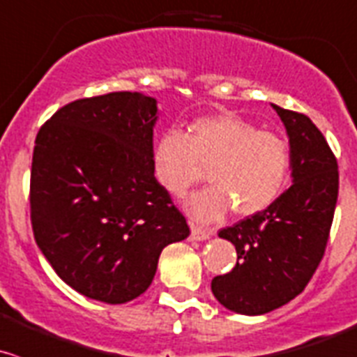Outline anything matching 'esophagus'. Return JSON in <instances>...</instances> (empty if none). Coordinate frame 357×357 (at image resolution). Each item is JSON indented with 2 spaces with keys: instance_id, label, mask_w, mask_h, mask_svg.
<instances>
[{
  "instance_id": "1",
  "label": "esophagus",
  "mask_w": 357,
  "mask_h": 357,
  "mask_svg": "<svg viewBox=\"0 0 357 357\" xmlns=\"http://www.w3.org/2000/svg\"><path fill=\"white\" fill-rule=\"evenodd\" d=\"M213 235V231L211 230H204V228L200 227H195V225H192V234H190V238L192 241H207V238Z\"/></svg>"
}]
</instances>
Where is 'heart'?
<instances>
[{
  "label": "heart",
  "instance_id": "1",
  "mask_svg": "<svg viewBox=\"0 0 357 357\" xmlns=\"http://www.w3.org/2000/svg\"><path fill=\"white\" fill-rule=\"evenodd\" d=\"M153 167L162 188L176 197L207 169L211 186L188 200V209L197 220L214 221L230 209L251 216L272 206L288 185L291 151L275 132L235 113H218L195 120L190 136L167 130L155 146Z\"/></svg>",
  "mask_w": 357,
  "mask_h": 357
}]
</instances>
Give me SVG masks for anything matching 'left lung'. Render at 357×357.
<instances>
[{
  "mask_svg": "<svg viewBox=\"0 0 357 357\" xmlns=\"http://www.w3.org/2000/svg\"><path fill=\"white\" fill-rule=\"evenodd\" d=\"M289 137L293 185L272 206L220 230L237 263L211 282L228 310L259 316L305 289L324 256L338 197V164L309 116L272 105Z\"/></svg>",
  "mask_w": 357,
  "mask_h": 357,
  "instance_id": "8db88e82",
  "label": "left lung"
}]
</instances>
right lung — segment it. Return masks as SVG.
<instances>
[{
	"instance_id": "add662e5",
	"label": "right lung",
	"mask_w": 357,
	"mask_h": 357,
	"mask_svg": "<svg viewBox=\"0 0 357 357\" xmlns=\"http://www.w3.org/2000/svg\"><path fill=\"white\" fill-rule=\"evenodd\" d=\"M157 101L112 92L73 101L41 126L31 165V225L55 274L105 303L143 295L165 245L190 235L155 178Z\"/></svg>"
}]
</instances>
